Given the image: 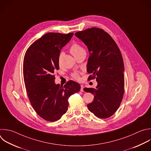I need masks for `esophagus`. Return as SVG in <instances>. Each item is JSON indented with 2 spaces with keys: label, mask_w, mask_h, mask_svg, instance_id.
Masks as SVG:
<instances>
[{
  "label": "esophagus",
  "mask_w": 151,
  "mask_h": 151,
  "mask_svg": "<svg viewBox=\"0 0 151 151\" xmlns=\"http://www.w3.org/2000/svg\"><path fill=\"white\" fill-rule=\"evenodd\" d=\"M83 85H81V92H83Z\"/></svg>",
  "instance_id": "esophagus-1"
}]
</instances>
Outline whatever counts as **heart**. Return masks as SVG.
I'll use <instances>...</instances> for the list:
<instances>
[{"mask_svg": "<svg viewBox=\"0 0 151 151\" xmlns=\"http://www.w3.org/2000/svg\"><path fill=\"white\" fill-rule=\"evenodd\" d=\"M70 52L72 53V55L74 57H75L76 55L80 54L81 53L85 52V50L80 44H79L77 42H75L72 44V45L70 47ZM62 56V53H60L59 55V60L60 59ZM72 76L73 77V79H75L76 80L79 79V74L77 72L73 73L72 74Z\"/></svg>", "mask_w": 151, "mask_h": 151, "instance_id": "b5f03b06", "label": "heart"}]
</instances>
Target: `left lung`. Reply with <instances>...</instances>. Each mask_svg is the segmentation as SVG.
<instances>
[{
	"label": "left lung",
	"mask_w": 151,
	"mask_h": 151,
	"mask_svg": "<svg viewBox=\"0 0 151 151\" xmlns=\"http://www.w3.org/2000/svg\"><path fill=\"white\" fill-rule=\"evenodd\" d=\"M75 35L85 44L90 53L87 72L91 75L88 79H96L98 82L95 89H83L94 95L88 109L98 118H109L119 109L124 92V68L120 50L103 29L92 27Z\"/></svg>",
	"instance_id": "left-lung-1"
}]
</instances>
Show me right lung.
Segmentation results:
<instances>
[{
  "label": "right lung",
  "instance_id": "1",
  "mask_svg": "<svg viewBox=\"0 0 151 151\" xmlns=\"http://www.w3.org/2000/svg\"><path fill=\"white\" fill-rule=\"evenodd\" d=\"M73 32H48L34 42L24 58L23 75L29 101L37 114L48 122H55L68 109L69 98L80 91L81 86L69 81L63 86L55 83L59 70V56Z\"/></svg>",
  "mask_w": 151,
  "mask_h": 151
}]
</instances>
